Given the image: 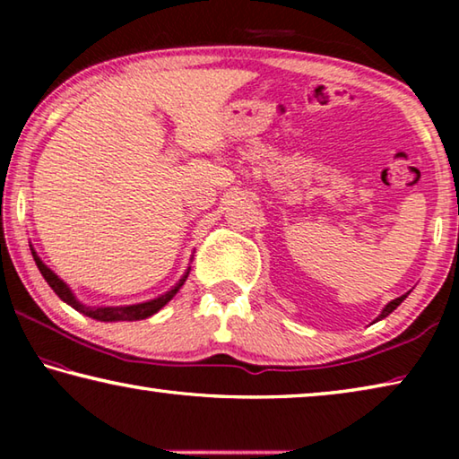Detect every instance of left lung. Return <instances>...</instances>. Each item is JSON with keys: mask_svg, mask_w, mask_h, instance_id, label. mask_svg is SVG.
I'll return each instance as SVG.
<instances>
[{"mask_svg": "<svg viewBox=\"0 0 459 459\" xmlns=\"http://www.w3.org/2000/svg\"><path fill=\"white\" fill-rule=\"evenodd\" d=\"M407 298V293L405 295H401V298H397V299H393V301H388V304L383 307V312H380L378 314V317H377V320L375 322H378V320H383V317H386L388 314H393V309H397L399 306H401V301L403 299H405Z\"/></svg>", "mask_w": 459, "mask_h": 459, "instance_id": "left-lung-1", "label": "left lung"}]
</instances>
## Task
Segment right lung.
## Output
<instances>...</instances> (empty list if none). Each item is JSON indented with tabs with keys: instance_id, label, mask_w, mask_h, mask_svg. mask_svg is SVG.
Masks as SVG:
<instances>
[{
	"instance_id": "1",
	"label": "right lung",
	"mask_w": 459,
	"mask_h": 459,
	"mask_svg": "<svg viewBox=\"0 0 459 459\" xmlns=\"http://www.w3.org/2000/svg\"><path fill=\"white\" fill-rule=\"evenodd\" d=\"M32 257L36 261L38 269H40L42 277L46 279V283H48L54 293L58 295V298L65 301V304H68L71 307H74L76 312H81L84 316L92 317V320H99V322H135V320H145V317H150L153 314H158L161 307H164L169 299L174 298V295L180 291V287L184 285L186 279H188V273L190 269L186 271V273L182 275L180 281H178L172 290L166 291L164 295H160V298L155 299H150V301H143V304H134V306H117V307H91V306H82L79 299L74 298V293L71 291V287H68L62 279L54 273V271H50L48 267L44 265L42 259L38 257L36 251L32 248Z\"/></svg>"
}]
</instances>
